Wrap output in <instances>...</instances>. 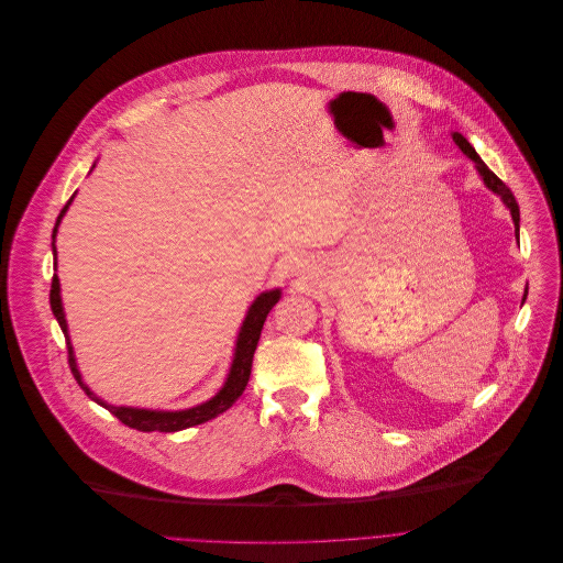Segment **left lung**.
<instances>
[{"mask_svg": "<svg viewBox=\"0 0 563 563\" xmlns=\"http://www.w3.org/2000/svg\"><path fill=\"white\" fill-rule=\"evenodd\" d=\"M453 140H455V144L477 164V170H479V175L484 177V184L493 190V192H497L501 199H504V203L510 208V214H512V221H515V227H517V233H519V203H517V199H515V195H512V190L482 162V157L475 153V148L468 144V140L464 137V135H460V133H455L453 135ZM523 299H526V295H523Z\"/></svg>", "mask_w": 563, "mask_h": 563, "instance_id": "left-lung-1", "label": "left lung"}]
</instances>
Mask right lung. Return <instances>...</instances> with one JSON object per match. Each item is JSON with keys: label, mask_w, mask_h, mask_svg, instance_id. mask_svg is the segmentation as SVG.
I'll list each match as a JSON object with an SVG mask.
<instances>
[{"label": "right lung", "mask_w": 563, "mask_h": 563, "mask_svg": "<svg viewBox=\"0 0 563 563\" xmlns=\"http://www.w3.org/2000/svg\"><path fill=\"white\" fill-rule=\"evenodd\" d=\"M73 199V197H70ZM68 199V203H70ZM68 203L62 208L59 217H57V223L53 229V240H55V233H57V227H59V219L64 217ZM53 253H55V244H53ZM279 301V290H271V292H262L255 303L251 306L246 319H244V325L240 330V336H238V349H235V360H233V366H231V375L227 379V384H223V388L206 404L201 406H195V408H188V410H179V412H157V410H142V408H124V406H110L101 399H97L88 386L81 382L79 377V371L75 366V357H73V346H70V340H68V328H66V317H64V308H62V297H59V279L57 275H53V282H51V308H53V314L57 317L59 321V328L66 336V349H68V366H70V373L73 377L77 379V384L81 386V390L95 399L99 406H103L108 412L115 415L122 423H126L129 428H135V430H142V432H177V430H184V428H190V426H199V423H206L210 419H214L217 415L227 412L240 397L242 393L246 390L249 386V379H251V371H253V357H255V351H257V342L262 336V328H264V321L268 317V312L273 310V306Z\"/></svg>", "instance_id": "obj_1"}]
</instances>
